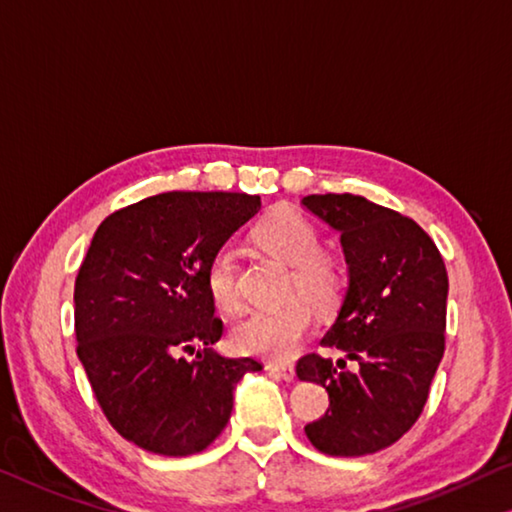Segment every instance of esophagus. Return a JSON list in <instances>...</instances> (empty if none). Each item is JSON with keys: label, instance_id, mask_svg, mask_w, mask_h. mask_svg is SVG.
Segmentation results:
<instances>
[{"label": "esophagus", "instance_id": "obj_1", "mask_svg": "<svg viewBox=\"0 0 512 512\" xmlns=\"http://www.w3.org/2000/svg\"><path fill=\"white\" fill-rule=\"evenodd\" d=\"M267 371L277 375L283 382H295V368L288 364H267Z\"/></svg>", "mask_w": 512, "mask_h": 512}]
</instances>
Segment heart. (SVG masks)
Instances as JSON below:
<instances>
[{"mask_svg":"<svg viewBox=\"0 0 512 512\" xmlns=\"http://www.w3.org/2000/svg\"><path fill=\"white\" fill-rule=\"evenodd\" d=\"M254 238L265 251L293 265L290 288H297L320 309L338 302L343 288L341 267L329 254L318 251V231L302 215L279 210L256 226ZM208 290L219 309H240L238 258L233 247H222L212 256L206 272ZM313 325V309L302 297L283 302L274 309L251 313L233 329V345L245 355L267 361H286L300 350Z\"/></svg>","mask_w":512,"mask_h":512,"instance_id":"b5f03b06","label":"heart"}]
</instances>
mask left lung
Instances as JSON below:
<instances>
[{"label":"left lung","mask_w":512,"mask_h":512,"mask_svg":"<svg viewBox=\"0 0 512 512\" xmlns=\"http://www.w3.org/2000/svg\"><path fill=\"white\" fill-rule=\"evenodd\" d=\"M302 206L341 235L348 288L322 345L357 360L344 371L320 355L297 361L302 382L322 384L329 407L304 428L318 451L357 458L414 426L444 357L448 277L428 233L410 217L355 194H311Z\"/></svg>","instance_id":"left-lung-1"}]
</instances>
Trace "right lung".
Returning a JSON list of instances; mask_svg holds the SVG:
<instances>
[{"mask_svg": "<svg viewBox=\"0 0 512 512\" xmlns=\"http://www.w3.org/2000/svg\"><path fill=\"white\" fill-rule=\"evenodd\" d=\"M261 196L164 192L98 226L75 279V336L91 389L128 442L169 458L199 453L226 428L251 357L212 350L222 336L206 272ZM204 350L196 360L179 352Z\"/></svg>", "mask_w": 512, "mask_h": 512, "instance_id": "add662e5", "label": "right lung"}]
</instances>
